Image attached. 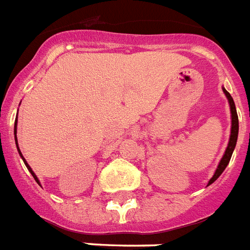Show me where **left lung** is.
Instances as JSON below:
<instances>
[{
  "instance_id": "1",
  "label": "left lung",
  "mask_w": 250,
  "mask_h": 250,
  "mask_svg": "<svg viewBox=\"0 0 250 250\" xmlns=\"http://www.w3.org/2000/svg\"><path fill=\"white\" fill-rule=\"evenodd\" d=\"M223 91H224L227 100H228L229 110H231V135H229V142H228V146H227L226 148V152H224V155H223L222 160H220V163H219L218 167H216V170H215L214 176H212V178L208 181L207 186H209L211 184H214L215 181L218 180L219 177H220V174L224 171L227 165L229 164L232 153H233V150H235L236 143H237V136H239V118H237V111H236L235 102H233V98L231 97V94H229L224 87H223Z\"/></svg>"
}]
</instances>
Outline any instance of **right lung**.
Listing matches in <instances>:
<instances>
[{
  "label": "right lung",
  "instance_id": "right-lung-1",
  "mask_svg": "<svg viewBox=\"0 0 250 250\" xmlns=\"http://www.w3.org/2000/svg\"><path fill=\"white\" fill-rule=\"evenodd\" d=\"M17 123H18V119H15V123H14L15 144H17V149H18V153H19V156H21V157H22V160H23L24 165H26V167H27V169H28V171H30V173H31V174H32V177H34V178H35V181H36V182H38V184L41 185V182H39V178H38V177H36V174H35V173H34V171H32L31 167H30V165H28V164H27V161H26V160H24V157H23V156H22V153H21V149H19V146H18V140H17Z\"/></svg>",
  "mask_w": 250,
  "mask_h": 250
}]
</instances>
